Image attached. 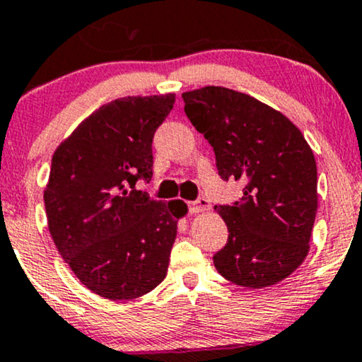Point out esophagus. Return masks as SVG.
Wrapping results in <instances>:
<instances>
[{
    "mask_svg": "<svg viewBox=\"0 0 362 362\" xmlns=\"http://www.w3.org/2000/svg\"><path fill=\"white\" fill-rule=\"evenodd\" d=\"M187 207H189L190 213H204V211L211 209V204H209V201H207V199L201 197V199H197V201L187 202Z\"/></svg>",
    "mask_w": 362,
    "mask_h": 362,
    "instance_id": "esophagus-1",
    "label": "esophagus"
}]
</instances>
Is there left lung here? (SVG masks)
<instances>
[{
	"mask_svg": "<svg viewBox=\"0 0 362 362\" xmlns=\"http://www.w3.org/2000/svg\"><path fill=\"white\" fill-rule=\"evenodd\" d=\"M182 98L214 149L219 177L245 184L233 206H214L230 231L214 267L243 288L277 284L310 250L318 207L313 151L286 115L250 95L204 86Z\"/></svg>",
	"mask_w": 362,
	"mask_h": 362,
	"instance_id": "obj_1",
	"label": "left lung"
}]
</instances>
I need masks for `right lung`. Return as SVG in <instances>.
Instances as JSON below:
<instances>
[{
    "label": "right lung",
    "instance_id": "obj_1",
    "mask_svg": "<svg viewBox=\"0 0 362 362\" xmlns=\"http://www.w3.org/2000/svg\"><path fill=\"white\" fill-rule=\"evenodd\" d=\"M173 103L168 93L102 105L52 156L49 231L74 276L107 300H134L167 276L187 206L149 199L136 184L151 180L153 136Z\"/></svg>",
    "mask_w": 362,
    "mask_h": 362
}]
</instances>
